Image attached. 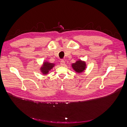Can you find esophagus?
Segmentation results:
<instances>
[{
  "label": "esophagus",
  "instance_id": "obj_1",
  "mask_svg": "<svg viewBox=\"0 0 127 127\" xmlns=\"http://www.w3.org/2000/svg\"><path fill=\"white\" fill-rule=\"evenodd\" d=\"M60 64L61 66H64L65 65V61L64 60H61V61H60Z\"/></svg>",
  "mask_w": 127,
  "mask_h": 127
}]
</instances>
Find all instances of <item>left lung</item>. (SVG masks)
<instances>
[{"mask_svg":"<svg viewBox=\"0 0 127 127\" xmlns=\"http://www.w3.org/2000/svg\"><path fill=\"white\" fill-rule=\"evenodd\" d=\"M72 67L76 72L80 73L85 69L86 64L84 61L79 60L77 61L75 63L72 64Z\"/></svg>","mask_w":127,"mask_h":127,"instance_id":"1","label":"left lung"}]
</instances>
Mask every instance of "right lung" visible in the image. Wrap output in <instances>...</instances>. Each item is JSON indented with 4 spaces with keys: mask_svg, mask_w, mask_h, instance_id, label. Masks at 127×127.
<instances>
[{
    "mask_svg": "<svg viewBox=\"0 0 127 127\" xmlns=\"http://www.w3.org/2000/svg\"><path fill=\"white\" fill-rule=\"evenodd\" d=\"M55 64L48 62H44L42 66L41 67V71L42 74H47L49 71L54 67Z\"/></svg>",
    "mask_w": 127,
    "mask_h": 127,
    "instance_id": "add662e5",
    "label": "right lung"
}]
</instances>
